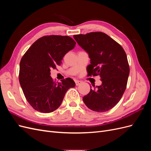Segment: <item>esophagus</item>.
<instances>
[{"label": "esophagus", "instance_id": "1", "mask_svg": "<svg viewBox=\"0 0 151 151\" xmlns=\"http://www.w3.org/2000/svg\"><path fill=\"white\" fill-rule=\"evenodd\" d=\"M75 83H76V86H79V85L81 84L82 83H83V82L81 81H76Z\"/></svg>", "mask_w": 151, "mask_h": 151}]
</instances>
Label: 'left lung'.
<instances>
[{"label": "left lung", "instance_id": "left-lung-1", "mask_svg": "<svg viewBox=\"0 0 151 151\" xmlns=\"http://www.w3.org/2000/svg\"><path fill=\"white\" fill-rule=\"evenodd\" d=\"M74 38L91 58L88 76H99L102 81L101 86L91 89L83 101L93 111H108L120 101L127 88L130 67L125 50L102 32L76 35Z\"/></svg>", "mask_w": 151, "mask_h": 151}]
</instances>
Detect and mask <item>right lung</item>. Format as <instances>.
Here are the masks:
<instances>
[{
	"label": "right lung",
	"instance_id": "right-lung-1",
	"mask_svg": "<svg viewBox=\"0 0 151 151\" xmlns=\"http://www.w3.org/2000/svg\"><path fill=\"white\" fill-rule=\"evenodd\" d=\"M76 42L68 36L49 35L38 39L20 62L19 80L27 101L35 110L53 112L60 106L67 90L76 86L70 78L56 83L50 70L61 64Z\"/></svg>",
	"mask_w": 151,
	"mask_h": 151
}]
</instances>
